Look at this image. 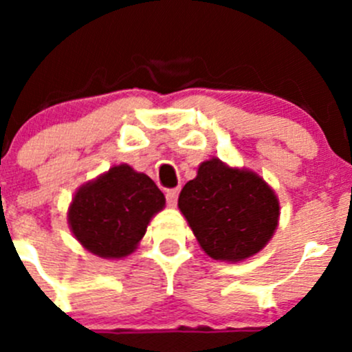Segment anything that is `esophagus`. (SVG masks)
<instances>
[{"instance_id":"esophagus-1","label":"esophagus","mask_w":352,"mask_h":352,"mask_svg":"<svg viewBox=\"0 0 352 352\" xmlns=\"http://www.w3.org/2000/svg\"><path fill=\"white\" fill-rule=\"evenodd\" d=\"M166 196V202H168V206H175L177 204V197H179V189H168L165 192Z\"/></svg>"}]
</instances>
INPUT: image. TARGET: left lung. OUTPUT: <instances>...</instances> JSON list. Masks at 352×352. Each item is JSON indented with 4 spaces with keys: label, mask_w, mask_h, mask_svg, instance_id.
<instances>
[{
    "label": "left lung",
    "mask_w": 352,
    "mask_h": 352,
    "mask_svg": "<svg viewBox=\"0 0 352 352\" xmlns=\"http://www.w3.org/2000/svg\"><path fill=\"white\" fill-rule=\"evenodd\" d=\"M179 209L202 250L214 261L254 257L279 225V199L258 173L209 158L184 186Z\"/></svg>",
    "instance_id": "1"
}]
</instances>
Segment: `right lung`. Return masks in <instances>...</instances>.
Listing matches in <instances>:
<instances>
[{"label": "right lung", "mask_w": 352, "mask_h": 352, "mask_svg": "<svg viewBox=\"0 0 352 352\" xmlns=\"http://www.w3.org/2000/svg\"><path fill=\"white\" fill-rule=\"evenodd\" d=\"M165 196L146 173L127 163L85 182L67 208V225L85 250L102 258L133 254Z\"/></svg>", "instance_id": "obj_1"}]
</instances>
